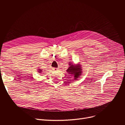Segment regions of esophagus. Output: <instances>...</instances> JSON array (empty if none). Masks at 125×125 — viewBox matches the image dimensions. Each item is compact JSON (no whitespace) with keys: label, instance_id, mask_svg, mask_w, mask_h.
Segmentation results:
<instances>
[{"label":"esophagus","instance_id":"34e87169","mask_svg":"<svg viewBox=\"0 0 125 125\" xmlns=\"http://www.w3.org/2000/svg\"><path fill=\"white\" fill-rule=\"evenodd\" d=\"M53 70H54V71H58V68H53Z\"/></svg>","mask_w":125,"mask_h":125}]
</instances>
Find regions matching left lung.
Wrapping results in <instances>:
<instances>
[{
    "label": "left lung",
    "mask_w": 125,
    "mask_h": 125,
    "mask_svg": "<svg viewBox=\"0 0 125 125\" xmlns=\"http://www.w3.org/2000/svg\"><path fill=\"white\" fill-rule=\"evenodd\" d=\"M69 65V67L66 70L67 73L70 75L74 76V80H77L82 74L81 65L80 64H73L71 63H70Z\"/></svg>",
    "instance_id": "left-lung-1"
}]
</instances>
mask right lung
<instances>
[{
  "label": "right lung",
  "instance_id": "1",
  "mask_svg": "<svg viewBox=\"0 0 125 125\" xmlns=\"http://www.w3.org/2000/svg\"><path fill=\"white\" fill-rule=\"evenodd\" d=\"M42 69H38V72H39V73H42Z\"/></svg>",
  "mask_w": 125,
  "mask_h": 125
}]
</instances>
